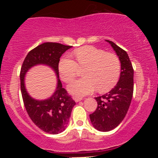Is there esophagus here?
<instances>
[{
    "label": "esophagus",
    "mask_w": 158,
    "mask_h": 158,
    "mask_svg": "<svg viewBox=\"0 0 158 158\" xmlns=\"http://www.w3.org/2000/svg\"><path fill=\"white\" fill-rule=\"evenodd\" d=\"M73 99H74V100H75L76 102H80L81 100H82V99H83L81 97H73Z\"/></svg>",
    "instance_id": "1"
}]
</instances>
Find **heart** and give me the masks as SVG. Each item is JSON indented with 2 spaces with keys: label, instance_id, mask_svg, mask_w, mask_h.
I'll use <instances>...</instances> for the list:
<instances>
[{
  "label": "heart",
  "instance_id": "obj_1",
  "mask_svg": "<svg viewBox=\"0 0 158 158\" xmlns=\"http://www.w3.org/2000/svg\"><path fill=\"white\" fill-rule=\"evenodd\" d=\"M76 61L70 56H64L58 64L59 75L68 82L77 75L78 68H85L83 79H76L70 83L68 89L70 94L82 97L97 90L107 92L117 84L120 73V61L115 54L92 46L78 48L72 52Z\"/></svg>",
  "mask_w": 158,
  "mask_h": 158
}]
</instances>
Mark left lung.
<instances>
[{
  "mask_svg": "<svg viewBox=\"0 0 158 158\" xmlns=\"http://www.w3.org/2000/svg\"><path fill=\"white\" fill-rule=\"evenodd\" d=\"M118 56L121 64L119 79L108 93L95 97L97 108L90 114L91 124L99 131H109L117 128L126 117L131 104L134 90V70L127 52L106 40Z\"/></svg>",
  "mask_w": 158,
  "mask_h": 158,
  "instance_id": "obj_1",
  "label": "left lung"
}]
</instances>
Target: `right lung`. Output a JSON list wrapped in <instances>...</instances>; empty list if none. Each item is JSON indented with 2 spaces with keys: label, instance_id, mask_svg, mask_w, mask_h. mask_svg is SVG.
Masks as SVG:
<instances>
[{
  "label": "right lung",
  "instance_id": "right-lung-1",
  "mask_svg": "<svg viewBox=\"0 0 158 158\" xmlns=\"http://www.w3.org/2000/svg\"><path fill=\"white\" fill-rule=\"evenodd\" d=\"M70 48L72 47L54 42L40 44L27 54L20 73L21 95L29 117L40 129L52 135L64 131L76 105L75 101L62 88L58 68L61 55ZM37 65H46L50 67L57 78L55 91L48 99H34L26 89L25 76L30 69Z\"/></svg>",
  "mask_w": 158,
  "mask_h": 158
}]
</instances>
